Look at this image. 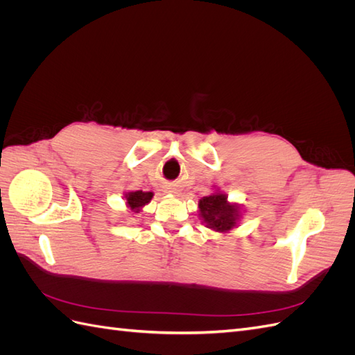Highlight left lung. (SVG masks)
<instances>
[{"instance_id": "obj_1", "label": "left lung", "mask_w": 355, "mask_h": 355, "mask_svg": "<svg viewBox=\"0 0 355 355\" xmlns=\"http://www.w3.org/2000/svg\"><path fill=\"white\" fill-rule=\"evenodd\" d=\"M243 213L240 204L228 201V196L219 188L198 201V218L207 228L223 235L239 227Z\"/></svg>"}]
</instances>
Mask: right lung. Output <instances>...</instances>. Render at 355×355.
Here are the masks:
<instances>
[{
  "mask_svg": "<svg viewBox=\"0 0 355 355\" xmlns=\"http://www.w3.org/2000/svg\"><path fill=\"white\" fill-rule=\"evenodd\" d=\"M154 194L153 192H144V191H128L124 192V201L125 207L130 210L133 214L141 213L142 209L146 206L148 202H151Z\"/></svg>",
  "mask_w": 355,
  "mask_h": 355,
  "instance_id": "right-lung-1",
  "label": "right lung"
}]
</instances>
